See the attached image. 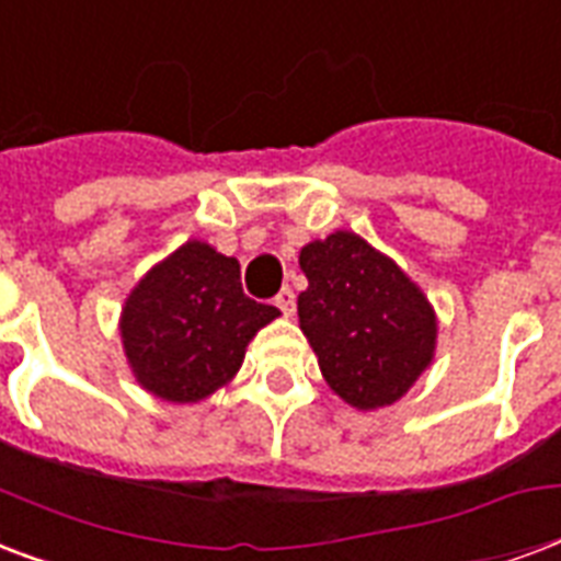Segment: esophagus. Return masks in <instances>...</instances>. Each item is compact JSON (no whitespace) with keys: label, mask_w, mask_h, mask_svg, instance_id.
Instances as JSON below:
<instances>
[{"label":"esophagus","mask_w":561,"mask_h":561,"mask_svg":"<svg viewBox=\"0 0 561 561\" xmlns=\"http://www.w3.org/2000/svg\"><path fill=\"white\" fill-rule=\"evenodd\" d=\"M273 302H276V309H279L285 318H290V314H294V306H297V299H294V290L290 288H282Z\"/></svg>","instance_id":"1"}]
</instances>
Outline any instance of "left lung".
Returning a JSON list of instances; mask_svg holds the SVG:
<instances>
[{
	"label": "left lung",
	"mask_w": 561,
	"mask_h": 561,
	"mask_svg": "<svg viewBox=\"0 0 561 561\" xmlns=\"http://www.w3.org/2000/svg\"><path fill=\"white\" fill-rule=\"evenodd\" d=\"M309 288L297 299L302 335L344 403H397L433 365L438 320L423 290L356 232H332L299 252Z\"/></svg>",
	"instance_id": "1"
}]
</instances>
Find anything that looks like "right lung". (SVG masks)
<instances>
[{"label": "right lung", "instance_id": "obj_1", "mask_svg": "<svg viewBox=\"0 0 561 561\" xmlns=\"http://www.w3.org/2000/svg\"><path fill=\"white\" fill-rule=\"evenodd\" d=\"M276 318L279 309L243 294L238 259L187 241L128 294L119 337L149 394L199 403L241 370L247 344Z\"/></svg>", "mask_w": 561, "mask_h": 561}]
</instances>
